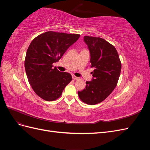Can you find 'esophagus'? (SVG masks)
Listing matches in <instances>:
<instances>
[{
	"label": "esophagus",
	"instance_id": "1",
	"mask_svg": "<svg viewBox=\"0 0 150 150\" xmlns=\"http://www.w3.org/2000/svg\"><path fill=\"white\" fill-rule=\"evenodd\" d=\"M72 79H73L74 80H78V79H79V78H78V77L75 76H72Z\"/></svg>",
	"mask_w": 150,
	"mask_h": 150
}]
</instances>
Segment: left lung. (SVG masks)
Returning <instances> with one entry per match:
<instances>
[{
  "label": "left lung",
  "mask_w": 150,
  "mask_h": 150,
  "mask_svg": "<svg viewBox=\"0 0 150 150\" xmlns=\"http://www.w3.org/2000/svg\"><path fill=\"white\" fill-rule=\"evenodd\" d=\"M90 52L93 78L86 81V88L78 91L83 102L93 105L104 101L115 89L118 81L121 64L116 48L100 38L84 36Z\"/></svg>",
  "instance_id": "left-lung-1"
}]
</instances>
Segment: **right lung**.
Here are the masks:
<instances>
[{"label":"right lung","mask_w":150,"mask_h":150,"mask_svg":"<svg viewBox=\"0 0 150 150\" xmlns=\"http://www.w3.org/2000/svg\"><path fill=\"white\" fill-rule=\"evenodd\" d=\"M79 34L48 31L37 36L30 44L26 52L25 69L32 88L46 101L59 98L72 80L68 72H60L52 64L57 62Z\"/></svg>","instance_id":"1"}]
</instances>
